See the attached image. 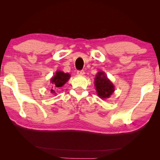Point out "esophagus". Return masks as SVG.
Returning a JSON list of instances; mask_svg holds the SVG:
<instances>
[{"label":"esophagus","instance_id":"34e87169","mask_svg":"<svg viewBox=\"0 0 160 160\" xmlns=\"http://www.w3.org/2000/svg\"><path fill=\"white\" fill-rule=\"evenodd\" d=\"M77 74H78V75H80V76H83L84 74V71H83V70H82V71H78Z\"/></svg>","mask_w":160,"mask_h":160}]
</instances>
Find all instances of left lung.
I'll return each mask as SVG.
<instances>
[{"label": "left lung", "mask_w": 160, "mask_h": 160, "mask_svg": "<svg viewBox=\"0 0 160 160\" xmlns=\"http://www.w3.org/2000/svg\"><path fill=\"white\" fill-rule=\"evenodd\" d=\"M95 78L96 91L101 99L108 98L114 92V86L107 78L104 72H98Z\"/></svg>", "instance_id": "left-lung-1"}]
</instances>
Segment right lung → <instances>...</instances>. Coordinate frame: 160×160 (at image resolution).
<instances>
[{"label":"right lung","instance_id":"right-lung-1","mask_svg":"<svg viewBox=\"0 0 160 160\" xmlns=\"http://www.w3.org/2000/svg\"><path fill=\"white\" fill-rule=\"evenodd\" d=\"M71 77V75L68 73H64L62 71H57L55 75L51 78V83L52 84V89H57L59 87H62L66 83ZM51 92L55 93L54 89H51Z\"/></svg>","mask_w":160,"mask_h":160}]
</instances>
